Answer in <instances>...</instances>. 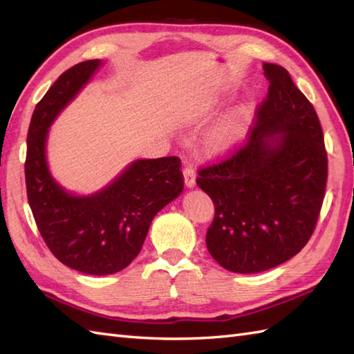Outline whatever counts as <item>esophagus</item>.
Segmentation results:
<instances>
[{"instance_id": "34e87169", "label": "esophagus", "mask_w": 354, "mask_h": 354, "mask_svg": "<svg viewBox=\"0 0 354 354\" xmlns=\"http://www.w3.org/2000/svg\"><path fill=\"white\" fill-rule=\"evenodd\" d=\"M184 184L187 189H193L196 185V173L192 169V165H187L184 169Z\"/></svg>"}]
</instances>
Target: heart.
<instances>
[{"mask_svg": "<svg viewBox=\"0 0 354 354\" xmlns=\"http://www.w3.org/2000/svg\"><path fill=\"white\" fill-rule=\"evenodd\" d=\"M222 95H213L198 106L199 115H209L219 109ZM255 122V103L243 100L216 123L202 138V152L209 160H225L243 146Z\"/></svg>", "mask_w": 354, "mask_h": 354, "instance_id": "1", "label": "heart"}]
</instances>
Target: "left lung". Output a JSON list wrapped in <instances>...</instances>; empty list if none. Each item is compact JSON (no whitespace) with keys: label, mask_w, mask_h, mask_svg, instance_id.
Segmentation results:
<instances>
[{"label":"left lung","mask_w":354,"mask_h":354,"mask_svg":"<svg viewBox=\"0 0 354 354\" xmlns=\"http://www.w3.org/2000/svg\"><path fill=\"white\" fill-rule=\"evenodd\" d=\"M263 70L269 91L248 142L196 179L216 208L208 252L237 274L272 269L303 250L327 183L324 135L312 103L283 66L265 62Z\"/></svg>","instance_id":"left-lung-1"}]
</instances>
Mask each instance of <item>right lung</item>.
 Returning a JSON list of instances; mask_svg holds the SVG:
<instances>
[{"label":"right lung","mask_w":354,"mask_h":354,"mask_svg":"<svg viewBox=\"0 0 354 354\" xmlns=\"http://www.w3.org/2000/svg\"><path fill=\"white\" fill-rule=\"evenodd\" d=\"M102 65L93 59L61 74L36 104L27 135L26 185L37 230L59 261L89 275L129 266L153 217L184 187L176 156L135 160L91 194L71 193L53 178L47 161L50 126Z\"/></svg>","instance_id":"1"}]
</instances>
